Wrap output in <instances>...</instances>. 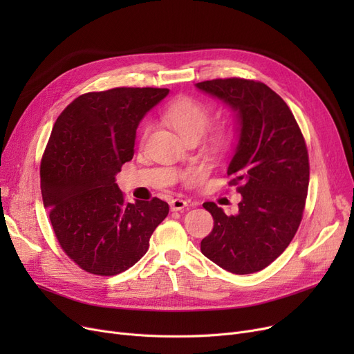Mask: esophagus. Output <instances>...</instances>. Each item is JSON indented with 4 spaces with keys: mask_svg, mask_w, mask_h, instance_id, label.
I'll list each match as a JSON object with an SVG mask.
<instances>
[{
    "mask_svg": "<svg viewBox=\"0 0 354 354\" xmlns=\"http://www.w3.org/2000/svg\"><path fill=\"white\" fill-rule=\"evenodd\" d=\"M188 207V202L183 201V199H172L171 201V209L172 211H182Z\"/></svg>",
    "mask_w": 354,
    "mask_h": 354,
    "instance_id": "34e87169",
    "label": "esophagus"
}]
</instances>
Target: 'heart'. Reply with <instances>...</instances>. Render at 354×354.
<instances>
[{"label":"heart","mask_w":354,"mask_h":354,"mask_svg":"<svg viewBox=\"0 0 354 354\" xmlns=\"http://www.w3.org/2000/svg\"><path fill=\"white\" fill-rule=\"evenodd\" d=\"M166 123L185 142L189 139H199L211 123V109L192 97L182 96L171 102L163 115ZM147 132V130H146ZM145 132V135H146ZM225 142V133L222 130H215L211 135V143L221 146Z\"/></svg>","instance_id":"1"}]
</instances>
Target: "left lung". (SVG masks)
Returning a JSON list of instances; mask_svg holds the SVG:
<instances>
[{
  "mask_svg": "<svg viewBox=\"0 0 354 354\" xmlns=\"http://www.w3.org/2000/svg\"><path fill=\"white\" fill-rule=\"evenodd\" d=\"M195 86L236 113L238 143L227 174L241 194L235 215L203 203L214 228L201 251L232 274L261 271L284 252L303 218L310 179L304 138L287 103L261 82L234 77Z\"/></svg>",
  "mask_w": 354,
  "mask_h": 354,
  "instance_id": "obj_1",
  "label": "left lung"
}]
</instances>
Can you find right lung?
Returning <instances> with one entry per match:
<instances>
[{
	"label": "right lung",
	"mask_w": 354,
	"mask_h": 354,
	"mask_svg": "<svg viewBox=\"0 0 354 354\" xmlns=\"http://www.w3.org/2000/svg\"><path fill=\"white\" fill-rule=\"evenodd\" d=\"M167 88L116 87L74 99L55 120L40 179L59 244L80 268L116 275L146 254L169 205L159 198L124 202L116 183L132 160L136 129Z\"/></svg>",
	"instance_id": "obj_1"
}]
</instances>
